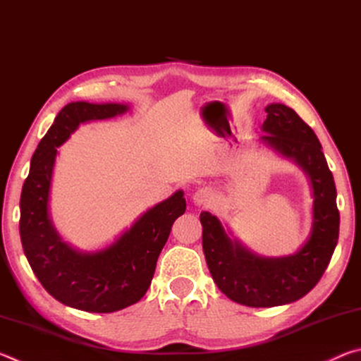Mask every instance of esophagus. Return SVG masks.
Here are the masks:
<instances>
[{
	"label": "esophagus",
	"mask_w": 361,
	"mask_h": 361,
	"mask_svg": "<svg viewBox=\"0 0 361 361\" xmlns=\"http://www.w3.org/2000/svg\"><path fill=\"white\" fill-rule=\"evenodd\" d=\"M192 200L195 205H202V207H209L213 204L215 200V192L210 188H199L197 191L192 194Z\"/></svg>",
	"instance_id": "esophagus-1"
}]
</instances>
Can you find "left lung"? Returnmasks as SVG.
Listing matches in <instances>:
<instances>
[{"instance_id": "1", "label": "left lung", "mask_w": 361, "mask_h": 361, "mask_svg": "<svg viewBox=\"0 0 361 361\" xmlns=\"http://www.w3.org/2000/svg\"><path fill=\"white\" fill-rule=\"evenodd\" d=\"M266 113L262 130L267 135H262V142L298 162L312 181L314 224L298 253L261 258L231 240L216 216L200 213L202 247L213 280L229 299L248 307H274L307 295L328 267L339 237L333 173L315 132L282 103L269 105Z\"/></svg>"}]
</instances>
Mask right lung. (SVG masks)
I'll return each mask as SVG.
<instances>
[{
    "label": "right lung",
    "instance_id": "add662e5",
    "mask_svg": "<svg viewBox=\"0 0 361 361\" xmlns=\"http://www.w3.org/2000/svg\"><path fill=\"white\" fill-rule=\"evenodd\" d=\"M127 109L119 103H68L36 148L22 188L20 239L35 276L57 301L85 312H116L145 296L175 219L186 210L183 191H176L97 253L76 252L54 229L47 205L57 148L81 122L108 119Z\"/></svg>",
    "mask_w": 361,
    "mask_h": 361
}]
</instances>
